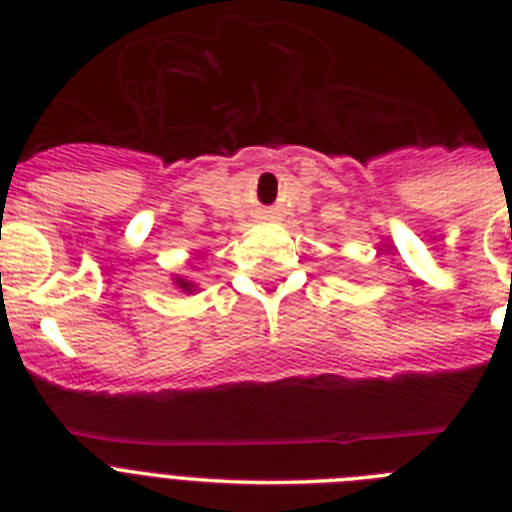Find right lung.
Listing matches in <instances>:
<instances>
[{
  "label": "right lung",
  "mask_w": 512,
  "mask_h": 512,
  "mask_svg": "<svg viewBox=\"0 0 512 512\" xmlns=\"http://www.w3.org/2000/svg\"><path fill=\"white\" fill-rule=\"evenodd\" d=\"M173 283H176L178 288L183 290V293H193V290L199 288V285L193 283V280H186V278H176V280H173Z\"/></svg>",
  "instance_id": "obj_1"
}]
</instances>
